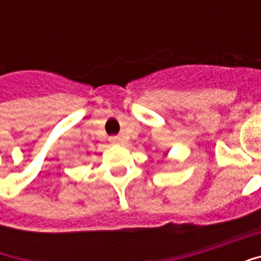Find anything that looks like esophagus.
I'll use <instances>...</instances> for the list:
<instances>
[{
	"label": "esophagus",
	"mask_w": 261,
	"mask_h": 261,
	"mask_svg": "<svg viewBox=\"0 0 261 261\" xmlns=\"http://www.w3.org/2000/svg\"><path fill=\"white\" fill-rule=\"evenodd\" d=\"M120 141H121V138H120L119 136L110 137V142H112V144H114V145H117V144H120Z\"/></svg>",
	"instance_id": "34e87169"
}]
</instances>
